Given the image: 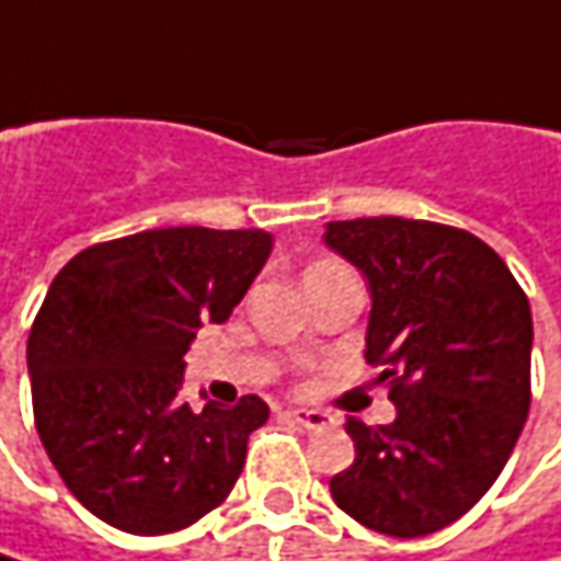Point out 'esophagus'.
<instances>
[{"instance_id": "esophagus-1", "label": "esophagus", "mask_w": 561, "mask_h": 561, "mask_svg": "<svg viewBox=\"0 0 561 561\" xmlns=\"http://www.w3.org/2000/svg\"><path fill=\"white\" fill-rule=\"evenodd\" d=\"M291 422H298L301 428H311V432H323L333 419L327 415V412H320V410H288L285 412Z\"/></svg>"}]
</instances>
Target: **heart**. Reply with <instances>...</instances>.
<instances>
[{"label":"heart","mask_w":561,"mask_h":561,"mask_svg":"<svg viewBox=\"0 0 561 561\" xmlns=\"http://www.w3.org/2000/svg\"><path fill=\"white\" fill-rule=\"evenodd\" d=\"M317 266H333V263H317ZM317 266H311V270H317Z\"/></svg>","instance_id":"1"}]
</instances>
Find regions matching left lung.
Returning a JSON list of instances; mask_svg holds the SVG:
<instances>
[{
    "instance_id": "8db88e82",
    "label": "left lung",
    "mask_w": 561,
    "mask_h": 561,
    "mask_svg": "<svg viewBox=\"0 0 561 561\" xmlns=\"http://www.w3.org/2000/svg\"><path fill=\"white\" fill-rule=\"evenodd\" d=\"M327 248L371 288L365 358L397 419H348L355 463L333 502L387 537L435 534L477 505L530 412L534 320L505 260L463 228L400 215L330 221Z\"/></svg>"
}]
</instances>
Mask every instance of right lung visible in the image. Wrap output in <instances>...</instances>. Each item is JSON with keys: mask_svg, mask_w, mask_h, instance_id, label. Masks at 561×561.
Returning a JSON list of instances; mask_svg holds the SVG:
<instances>
[{"mask_svg": "<svg viewBox=\"0 0 561 561\" xmlns=\"http://www.w3.org/2000/svg\"><path fill=\"white\" fill-rule=\"evenodd\" d=\"M273 234L154 228L76 253L34 317L27 371L34 425L84 508L136 537L174 534L218 508L270 419L183 400V355L225 323L263 270Z\"/></svg>", "mask_w": 561, "mask_h": 561, "instance_id": "right-lung-1", "label": "right lung"}]
</instances>
